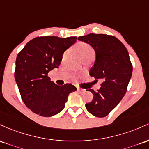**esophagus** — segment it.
<instances>
[{"instance_id":"34e87169","label":"esophagus","mask_w":149,"mask_h":149,"mask_svg":"<svg viewBox=\"0 0 149 149\" xmlns=\"http://www.w3.org/2000/svg\"><path fill=\"white\" fill-rule=\"evenodd\" d=\"M77 91H78V92L80 93H83L86 91L84 89H81V88H77Z\"/></svg>"}]
</instances>
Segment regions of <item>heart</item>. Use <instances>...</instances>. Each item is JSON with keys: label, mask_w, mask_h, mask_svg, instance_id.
Wrapping results in <instances>:
<instances>
[{"label": "heart", "mask_w": 149, "mask_h": 149, "mask_svg": "<svg viewBox=\"0 0 149 149\" xmlns=\"http://www.w3.org/2000/svg\"><path fill=\"white\" fill-rule=\"evenodd\" d=\"M75 51L79 54L82 60L85 58H89V57H93L94 56V51L90 45L86 43H79L75 47ZM66 56V53L63 55V58Z\"/></svg>", "instance_id": "obj_1"}]
</instances>
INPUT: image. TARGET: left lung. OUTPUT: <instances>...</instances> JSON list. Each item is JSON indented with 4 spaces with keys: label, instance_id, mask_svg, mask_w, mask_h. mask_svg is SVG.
<instances>
[{
    "label": "left lung",
    "instance_id": "obj_1",
    "mask_svg": "<svg viewBox=\"0 0 149 149\" xmlns=\"http://www.w3.org/2000/svg\"><path fill=\"white\" fill-rule=\"evenodd\" d=\"M78 40L94 49L96 61L89 74L102 80L98 91L89 89L93 99L85 106L91 114L103 118L118 106L126 93L132 74L130 56L123 43L113 36L89 34L79 36Z\"/></svg>",
    "mask_w": 149,
    "mask_h": 149
}]
</instances>
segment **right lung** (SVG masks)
I'll return each mask as SVG.
<instances>
[{
	"mask_svg": "<svg viewBox=\"0 0 149 149\" xmlns=\"http://www.w3.org/2000/svg\"><path fill=\"white\" fill-rule=\"evenodd\" d=\"M76 36H41L29 41L18 53L15 78L22 99L36 114L51 117L63 110L70 93L77 88L51 81L48 72L58 68L63 55L76 42Z\"/></svg>",
	"mask_w": 149,
	"mask_h": 149,
	"instance_id": "1",
	"label": "right lung"
}]
</instances>
